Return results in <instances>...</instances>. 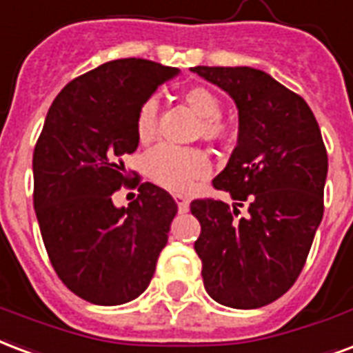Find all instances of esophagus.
<instances>
[{"instance_id": "obj_1", "label": "esophagus", "mask_w": 353, "mask_h": 353, "mask_svg": "<svg viewBox=\"0 0 353 353\" xmlns=\"http://www.w3.org/2000/svg\"><path fill=\"white\" fill-rule=\"evenodd\" d=\"M174 201H176L180 212H188V208H190V199L186 195H174Z\"/></svg>"}]
</instances>
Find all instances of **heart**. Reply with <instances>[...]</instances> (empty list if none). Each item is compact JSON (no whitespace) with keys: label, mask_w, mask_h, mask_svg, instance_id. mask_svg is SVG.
I'll list each match as a JSON object with an SVG mask.
<instances>
[{"label":"heart","mask_w":353,"mask_h":353,"mask_svg":"<svg viewBox=\"0 0 353 353\" xmlns=\"http://www.w3.org/2000/svg\"><path fill=\"white\" fill-rule=\"evenodd\" d=\"M184 102L199 117L197 134L212 143H221L230 137V124L221 117V100L206 87H190L182 94ZM136 136L139 143L148 145L158 136V102L148 98L139 108L136 117ZM145 169L156 184L171 192H188L199 180L212 171L210 158L201 148L161 145L148 152Z\"/></svg>","instance_id":"obj_1"}]
</instances>
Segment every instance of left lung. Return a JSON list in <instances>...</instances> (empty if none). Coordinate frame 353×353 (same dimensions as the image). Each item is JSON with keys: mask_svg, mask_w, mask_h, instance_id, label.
I'll list each match as a JSON object with an SVG mask.
<instances>
[{"mask_svg": "<svg viewBox=\"0 0 353 353\" xmlns=\"http://www.w3.org/2000/svg\"><path fill=\"white\" fill-rule=\"evenodd\" d=\"M192 70L229 92L240 115L236 148L212 182L238 206L216 197L190 205L201 223V275L217 303L264 307L296 283L324 216V139L305 100L266 72L249 66Z\"/></svg>", "mask_w": 353, "mask_h": 353, "instance_id": "1", "label": "left lung"}]
</instances>
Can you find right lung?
<instances>
[{"label":"right lung","instance_id":"1","mask_svg":"<svg viewBox=\"0 0 353 353\" xmlns=\"http://www.w3.org/2000/svg\"><path fill=\"white\" fill-rule=\"evenodd\" d=\"M176 68L117 59L74 78L57 94L33 152V205L42 242L65 287L94 305H121L145 292L179 212L171 193L132 182L136 117ZM137 187L128 209L110 197Z\"/></svg>","mask_w":353,"mask_h":353}]
</instances>
